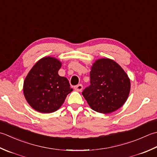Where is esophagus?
I'll use <instances>...</instances> for the list:
<instances>
[{
  "label": "esophagus",
  "instance_id": "1",
  "mask_svg": "<svg viewBox=\"0 0 157 157\" xmlns=\"http://www.w3.org/2000/svg\"><path fill=\"white\" fill-rule=\"evenodd\" d=\"M75 89L76 91H81L82 89V85L81 84L76 85L75 87Z\"/></svg>",
  "mask_w": 157,
  "mask_h": 157
}]
</instances>
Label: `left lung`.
<instances>
[{"instance_id":"obj_1","label":"left lung","mask_w":157,"mask_h":157,"mask_svg":"<svg viewBox=\"0 0 157 157\" xmlns=\"http://www.w3.org/2000/svg\"><path fill=\"white\" fill-rule=\"evenodd\" d=\"M130 87V80L123 68L114 61L104 58L94 63L90 72V85L82 94L93 110L108 114L124 104Z\"/></svg>"}]
</instances>
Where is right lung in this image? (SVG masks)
Here are the masks:
<instances>
[{
  "mask_svg": "<svg viewBox=\"0 0 157 157\" xmlns=\"http://www.w3.org/2000/svg\"><path fill=\"white\" fill-rule=\"evenodd\" d=\"M62 63L53 57L36 63L24 82V94L30 106L42 113H51L62 106L73 89L68 80L58 75Z\"/></svg>",
  "mask_w": 157,
  "mask_h": 157,
  "instance_id": "right-lung-1",
  "label": "right lung"
}]
</instances>
